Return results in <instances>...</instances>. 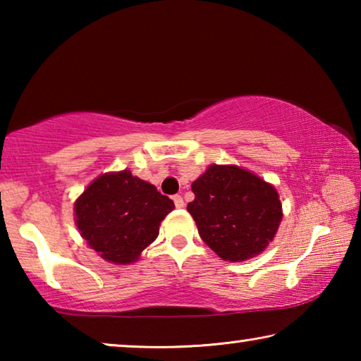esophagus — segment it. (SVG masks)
<instances>
[{
  "label": "esophagus",
  "mask_w": 361,
  "mask_h": 361,
  "mask_svg": "<svg viewBox=\"0 0 361 361\" xmlns=\"http://www.w3.org/2000/svg\"><path fill=\"white\" fill-rule=\"evenodd\" d=\"M173 202H175L176 209H183V207H185V200H183V197H181L180 194H175L173 195Z\"/></svg>",
  "instance_id": "34e87169"
}]
</instances>
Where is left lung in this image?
<instances>
[{
    "label": "left lung",
    "mask_w": 361,
    "mask_h": 361,
    "mask_svg": "<svg viewBox=\"0 0 361 361\" xmlns=\"http://www.w3.org/2000/svg\"><path fill=\"white\" fill-rule=\"evenodd\" d=\"M188 204L200 239L224 261L259 255L282 221L276 188L235 166H210L192 183Z\"/></svg>",
    "instance_id": "1"
}]
</instances>
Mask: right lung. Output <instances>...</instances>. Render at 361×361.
<instances>
[{"label": "right lung", "instance_id": "1", "mask_svg": "<svg viewBox=\"0 0 361 361\" xmlns=\"http://www.w3.org/2000/svg\"><path fill=\"white\" fill-rule=\"evenodd\" d=\"M173 200L129 170L102 175L76 200V226L90 248L114 264H129L156 240Z\"/></svg>", "mask_w": 361, "mask_h": 361}]
</instances>
